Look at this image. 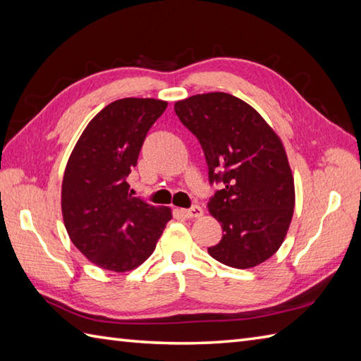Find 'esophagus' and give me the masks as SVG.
I'll return each mask as SVG.
<instances>
[{
  "instance_id": "34e87169",
  "label": "esophagus",
  "mask_w": 361,
  "mask_h": 361,
  "mask_svg": "<svg viewBox=\"0 0 361 361\" xmlns=\"http://www.w3.org/2000/svg\"><path fill=\"white\" fill-rule=\"evenodd\" d=\"M183 216L188 219H198L203 216V209L200 208V206H192V208H189V209H183Z\"/></svg>"
}]
</instances>
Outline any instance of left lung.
<instances>
[{
	"instance_id": "obj_1",
	"label": "left lung",
	"mask_w": 361,
	"mask_h": 361,
	"mask_svg": "<svg viewBox=\"0 0 361 361\" xmlns=\"http://www.w3.org/2000/svg\"><path fill=\"white\" fill-rule=\"evenodd\" d=\"M200 141L209 183H224L208 203L224 237L208 248L233 268L270 259L286 239L295 208V180L281 137L265 119L228 93L195 94L173 105Z\"/></svg>"
}]
</instances>
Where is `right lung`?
Here are the masks:
<instances>
[{"label":"right lung","instance_id":"add662e5","mask_svg":"<svg viewBox=\"0 0 361 361\" xmlns=\"http://www.w3.org/2000/svg\"><path fill=\"white\" fill-rule=\"evenodd\" d=\"M166 106L150 97L111 102L90 121L68 159L63 224L75 248L104 270L140 267L172 219L171 208L135 197L127 183L145 135Z\"/></svg>","mask_w":361,"mask_h":361}]
</instances>
